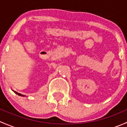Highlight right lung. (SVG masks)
Segmentation results:
<instances>
[{
  "label": "right lung",
  "instance_id": "obj_1",
  "mask_svg": "<svg viewBox=\"0 0 127 127\" xmlns=\"http://www.w3.org/2000/svg\"><path fill=\"white\" fill-rule=\"evenodd\" d=\"M15 93H16V94L17 95H18L19 96H24V95H21V94H20V93H17V92H15Z\"/></svg>",
  "mask_w": 127,
  "mask_h": 127
}]
</instances>
